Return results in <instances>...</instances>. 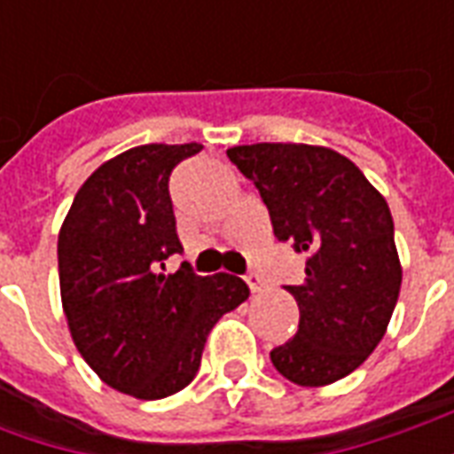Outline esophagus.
<instances>
[{
	"label": "esophagus",
	"instance_id": "obj_1",
	"mask_svg": "<svg viewBox=\"0 0 454 454\" xmlns=\"http://www.w3.org/2000/svg\"><path fill=\"white\" fill-rule=\"evenodd\" d=\"M246 285L250 286V292H253V294L262 292V279H260L257 275H253V272H250V275H246Z\"/></svg>",
	"mask_w": 454,
	"mask_h": 454
}]
</instances>
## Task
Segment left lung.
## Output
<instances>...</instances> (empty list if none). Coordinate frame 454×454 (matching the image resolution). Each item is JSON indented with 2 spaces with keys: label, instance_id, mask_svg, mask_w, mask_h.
I'll use <instances>...</instances> for the list:
<instances>
[{
  "label": "left lung",
  "instance_id": "obj_1",
  "mask_svg": "<svg viewBox=\"0 0 454 454\" xmlns=\"http://www.w3.org/2000/svg\"><path fill=\"white\" fill-rule=\"evenodd\" d=\"M226 155L260 192L277 240L306 255V279L285 286L299 331L270 352L299 387H325L367 360L387 333L401 262L387 201L340 153L304 143H255Z\"/></svg>",
  "mask_w": 454,
  "mask_h": 454
}]
</instances>
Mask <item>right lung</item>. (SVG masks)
Here are the masks:
<instances>
[{
	"label": "right lung",
	"instance_id": "obj_1",
	"mask_svg": "<svg viewBox=\"0 0 454 454\" xmlns=\"http://www.w3.org/2000/svg\"><path fill=\"white\" fill-rule=\"evenodd\" d=\"M199 143L138 145L87 177L58 236L67 328L104 384L155 401L197 377L208 331L250 296L240 277H199L182 253L169 175Z\"/></svg>",
	"mask_w": 454,
	"mask_h": 454
}]
</instances>
